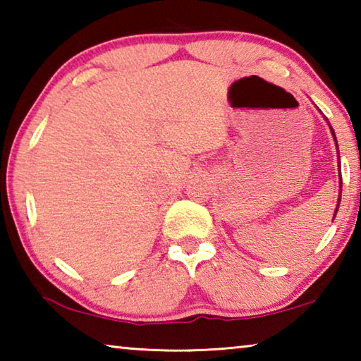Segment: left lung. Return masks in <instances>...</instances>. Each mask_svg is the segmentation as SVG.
Returning <instances> with one entry per match:
<instances>
[{
  "label": "left lung",
  "mask_w": 361,
  "mask_h": 361,
  "mask_svg": "<svg viewBox=\"0 0 361 361\" xmlns=\"http://www.w3.org/2000/svg\"><path fill=\"white\" fill-rule=\"evenodd\" d=\"M329 129H331V126H329ZM331 133H333V137H334V142H336V148H338V140H336V135H334V132H333V129H331ZM339 149V148H338ZM338 154H339V151H338ZM339 157V156H338ZM339 169H341V162H339ZM341 173V172H339ZM341 180V178H339ZM339 186L342 188V181H339ZM339 202H341V191H339V200H338V207H336V210H334V216H336V213H338V209H339ZM334 216H333V219H334Z\"/></svg>",
  "instance_id": "obj_1"
}]
</instances>
